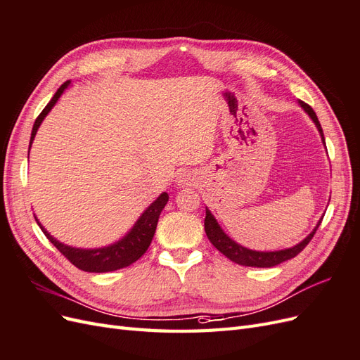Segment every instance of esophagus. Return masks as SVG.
<instances>
[{
	"label": "esophagus",
	"mask_w": 360,
	"mask_h": 360,
	"mask_svg": "<svg viewBox=\"0 0 360 360\" xmlns=\"http://www.w3.org/2000/svg\"><path fill=\"white\" fill-rule=\"evenodd\" d=\"M177 184L180 188H184V186H192V184H195V176L191 172H183L181 176L179 177L177 180Z\"/></svg>",
	"instance_id": "obj_1"
}]
</instances>
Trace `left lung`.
<instances>
[{
	"label": "left lung",
	"instance_id": "left-lung-1",
	"mask_svg": "<svg viewBox=\"0 0 360 360\" xmlns=\"http://www.w3.org/2000/svg\"><path fill=\"white\" fill-rule=\"evenodd\" d=\"M299 105L303 108V111L312 118V122L315 123V126H317L320 136H321V141L324 144L323 129H321V124L319 122L317 115H315L314 110L308 103H304L302 101H299ZM321 221H323V217L319 221V224L315 225L314 230L296 246L281 249V250H270V252H261V250L248 249L242 245H238L237 242H234L231 237L226 236V233L222 230L221 225L217 224V221L214 219V216L212 214V212L209 209H207V207H205L204 230H205L207 237H209V240L212 242V245L217 250H219V252H222L226 258H230L231 261H234V263L240 264V266H248V267H274V266L284 263V261L291 259V258L296 257L297 254H300L302 250L307 248V245L311 242V238L314 237L315 231H317V228L320 226Z\"/></svg>",
	"mask_w": 360,
	"mask_h": 360
}]
</instances>
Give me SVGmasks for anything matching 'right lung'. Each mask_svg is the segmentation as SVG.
Returning a JSON list of instances; mask_svg holds the SVG:
<instances>
[{"label":"right lung","mask_w":360,"mask_h":360,"mask_svg":"<svg viewBox=\"0 0 360 360\" xmlns=\"http://www.w3.org/2000/svg\"><path fill=\"white\" fill-rule=\"evenodd\" d=\"M69 85H70V81L64 82L57 90V93L53 94L51 102L45 106V110H43L40 115L36 118V123L31 130L30 148H31L32 141H34V136L37 134L41 122L49 114L53 105L57 103L60 96L64 93V90H66ZM168 198H169L168 193L162 192L159 197L147 207L144 213L138 217V221L132 226V230H130L123 238H120L118 242L112 245L96 248V249H82V248H73L69 245H64L45 230V226L39 222L37 217L36 221L43 234L49 238V242L56 246L73 266H76L84 271H90V274H105V271H114L118 269L127 267L146 254V250L148 249L151 240H153L160 212L163 210V207L167 205Z\"/></svg>","instance_id":"add662e5"}]
</instances>
